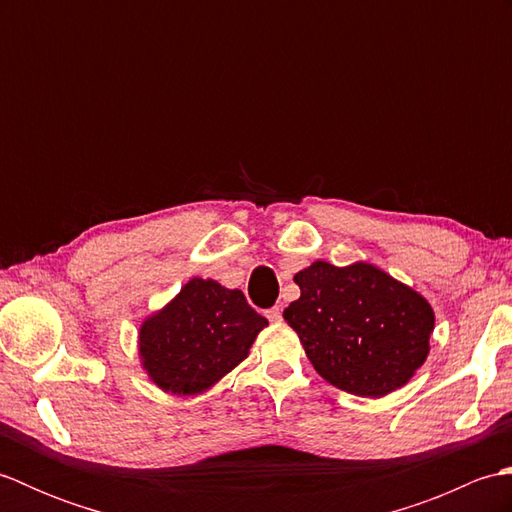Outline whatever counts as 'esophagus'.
<instances>
[{
	"label": "esophagus",
	"instance_id": "34e87169",
	"mask_svg": "<svg viewBox=\"0 0 512 512\" xmlns=\"http://www.w3.org/2000/svg\"><path fill=\"white\" fill-rule=\"evenodd\" d=\"M266 317H268V321H273V323H277V321H281V310L275 306V308H268L266 310Z\"/></svg>",
	"mask_w": 512,
	"mask_h": 512
}]
</instances>
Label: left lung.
Wrapping results in <instances>:
<instances>
[{
	"label": "left lung",
	"mask_w": 512,
	"mask_h": 512,
	"mask_svg": "<svg viewBox=\"0 0 512 512\" xmlns=\"http://www.w3.org/2000/svg\"><path fill=\"white\" fill-rule=\"evenodd\" d=\"M284 312L314 369L343 391L378 398L402 387L429 354L433 310L369 264L314 262L295 275Z\"/></svg>",
	"instance_id": "1"
}]
</instances>
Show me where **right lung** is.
<instances>
[{"mask_svg": "<svg viewBox=\"0 0 512 512\" xmlns=\"http://www.w3.org/2000/svg\"><path fill=\"white\" fill-rule=\"evenodd\" d=\"M268 321L242 290L213 279H191L169 306L140 328L147 374L171 394H200L242 363Z\"/></svg>", "mask_w": 512, "mask_h": 512, "instance_id": "add662e5", "label": "right lung"}]
</instances>
